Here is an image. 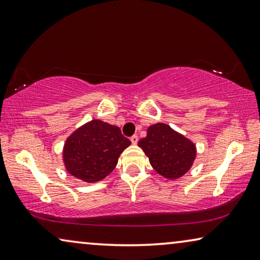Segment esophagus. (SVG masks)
<instances>
[{
  "instance_id": "obj_1",
  "label": "esophagus",
  "mask_w": 260,
  "mask_h": 260,
  "mask_svg": "<svg viewBox=\"0 0 260 260\" xmlns=\"http://www.w3.org/2000/svg\"><path fill=\"white\" fill-rule=\"evenodd\" d=\"M130 141H131V143H133V144H137V142H138V136H137V135H134V136H131Z\"/></svg>"
}]
</instances>
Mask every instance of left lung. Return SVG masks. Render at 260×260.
Wrapping results in <instances>:
<instances>
[{
    "mask_svg": "<svg viewBox=\"0 0 260 260\" xmlns=\"http://www.w3.org/2000/svg\"><path fill=\"white\" fill-rule=\"evenodd\" d=\"M138 145L149 157L152 168L165 178L182 177L190 170L196 158L193 143L163 123L150 126Z\"/></svg>",
    "mask_w": 260,
    "mask_h": 260,
    "instance_id": "obj_1",
    "label": "left lung"
}]
</instances>
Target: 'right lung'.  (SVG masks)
Masks as SVG:
<instances>
[{"instance_id": "right-lung-1", "label": "right lung", "mask_w": 260, "mask_h": 260, "mask_svg": "<svg viewBox=\"0 0 260 260\" xmlns=\"http://www.w3.org/2000/svg\"><path fill=\"white\" fill-rule=\"evenodd\" d=\"M130 144L118 126L93 119L67 139L63 151L66 168L84 182H99L114 170L119 155Z\"/></svg>"}]
</instances>
